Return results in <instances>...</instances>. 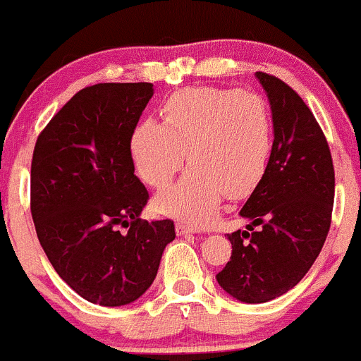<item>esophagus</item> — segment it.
Returning a JSON list of instances; mask_svg holds the SVG:
<instances>
[{
  "instance_id": "obj_1",
  "label": "esophagus",
  "mask_w": 361,
  "mask_h": 361,
  "mask_svg": "<svg viewBox=\"0 0 361 361\" xmlns=\"http://www.w3.org/2000/svg\"><path fill=\"white\" fill-rule=\"evenodd\" d=\"M176 229H177V235H180V236L189 235V233H195V231H196L195 226L188 224V222H184V221H179V222H177V224H176Z\"/></svg>"
}]
</instances>
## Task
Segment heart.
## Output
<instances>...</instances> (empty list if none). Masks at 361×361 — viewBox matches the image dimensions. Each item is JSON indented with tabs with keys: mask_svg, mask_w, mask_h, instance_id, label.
I'll list each match as a JSON object with an SVG mask.
<instances>
[{
	"mask_svg": "<svg viewBox=\"0 0 361 361\" xmlns=\"http://www.w3.org/2000/svg\"><path fill=\"white\" fill-rule=\"evenodd\" d=\"M163 123L144 120L132 135V158L151 188L163 189L191 163L176 185L158 196L161 212L191 224L217 214L222 192L240 198L266 172L273 123L266 102L235 88H184L165 100Z\"/></svg>",
	"mask_w": 361,
	"mask_h": 361,
	"instance_id": "1",
	"label": "heart"
}]
</instances>
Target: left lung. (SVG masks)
<instances>
[{"instance_id": "left-lung-1", "label": "left lung", "mask_w": 361, "mask_h": 361, "mask_svg": "<svg viewBox=\"0 0 361 361\" xmlns=\"http://www.w3.org/2000/svg\"><path fill=\"white\" fill-rule=\"evenodd\" d=\"M273 113L274 140L262 179L240 215L247 231L228 235L231 259L217 274L241 302L273 300L295 287L317 261L332 221V154L317 118L280 78L259 71Z\"/></svg>"}]
</instances>
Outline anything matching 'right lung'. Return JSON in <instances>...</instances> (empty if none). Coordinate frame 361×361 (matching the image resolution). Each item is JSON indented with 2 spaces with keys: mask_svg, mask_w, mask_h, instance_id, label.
<instances>
[{
  "mask_svg": "<svg viewBox=\"0 0 361 361\" xmlns=\"http://www.w3.org/2000/svg\"><path fill=\"white\" fill-rule=\"evenodd\" d=\"M151 83L87 87L36 140L31 214L59 276L88 302L125 306L139 299L176 238L170 219L142 221L149 200L135 176L132 144Z\"/></svg>",
  "mask_w": 361,
  "mask_h": 361,
  "instance_id": "right-lung-1",
  "label": "right lung"
}]
</instances>
